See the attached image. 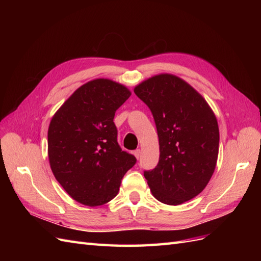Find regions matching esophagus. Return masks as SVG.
<instances>
[{
	"label": "esophagus",
	"instance_id": "1",
	"mask_svg": "<svg viewBox=\"0 0 261 261\" xmlns=\"http://www.w3.org/2000/svg\"><path fill=\"white\" fill-rule=\"evenodd\" d=\"M134 155H135V156H136V159L138 160L139 158H140V150H139V149L135 150V151H134Z\"/></svg>",
	"mask_w": 261,
	"mask_h": 261
}]
</instances>
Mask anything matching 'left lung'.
<instances>
[{
	"label": "left lung",
	"instance_id": "8db88e82",
	"mask_svg": "<svg viewBox=\"0 0 261 261\" xmlns=\"http://www.w3.org/2000/svg\"><path fill=\"white\" fill-rule=\"evenodd\" d=\"M153 115L159 163L144 175L159 201L177 206L200 194L215 172L219 126L201 94L181 78L159 74L134 88Z\"/></svg>",
	"mask_w": 261,
	"mask_h": 261
}]
</instances>
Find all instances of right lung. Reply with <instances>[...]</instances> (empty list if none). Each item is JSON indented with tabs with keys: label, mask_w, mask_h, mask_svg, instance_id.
I'll return each mask as SVG.
<instances>
[{
	"label": "right lung",
	"mask_w": 261,
	"mask_h": 261,
	"mask_svg": "<svg viewBox=\"0 0 261 261\" xmlns=\"http://www.w3.org/2000/svg\"><path fill=\"white\" fill-rule=\"evenodd\" d=\"M130 94L120 83L97 78L76 89L50 122L51 170L65 192L85 206L112 200L125 173L136 163L117 144L113 122L115 111Z\"/></svg>",
	"instance_id": "right-lung-1"
}]
</instances>
